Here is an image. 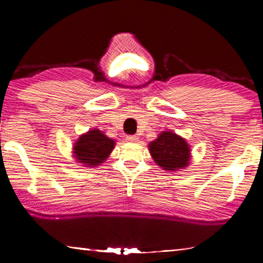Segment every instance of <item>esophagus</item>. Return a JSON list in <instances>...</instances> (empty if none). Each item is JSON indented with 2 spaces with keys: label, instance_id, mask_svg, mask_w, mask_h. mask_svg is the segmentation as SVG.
Masks as SVG:
<instances>
[{
  "label": "esophagus",
  "instance_id": "esophagus-1",
  "mask_svg": "<svg viewBox=\"0 0 263 263\" xmlns=\"http://www.w3.org/2000/svg\"><path fill=\"white\" fill-rule=\"evenodd\" d=\"M126 140L128 142H137L139 141V136H136V135H128V136L126 137Z\"/></svg>",
  "mask_w": 263,
  "mask_h": 263
}]
</instances>
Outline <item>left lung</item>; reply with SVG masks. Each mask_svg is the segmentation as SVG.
<instances>
[{"mask_svg":"<svg viewBox=\"0 0 263 263\" xmlns=\"http://www.w3.org/2000/svg\"><path fill=\"white\" fill-rule=\"evenodd\" d=\"M150 154L159 166L165 171H177L190 163V147L178 135L171 131L161 132L148 145Z\"/></svg>","mask_w":263,"mask_h":263,"instance_id":"1","label":"left lung"}]
</instances>
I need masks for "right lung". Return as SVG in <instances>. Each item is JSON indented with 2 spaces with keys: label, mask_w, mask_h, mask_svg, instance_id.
Instances as JSON below:
<instances>
[{
  "label": "right lung",
  "mask_w": 263,
  "mask_h": 263,
  "mask_svg": "<svg viewBox=\"0 0 263 263\" xmlns=\"http://www.w3.org/2000/svg\"><path fill=\"white\" fill-rule=\"evenodd\" d=\"M113 147H115V141L112 139H108L99 129H92L82 135L73 146V150L79 163L99 165L108 158Z\"/></svg>",
  "instance_id": "add662e5"
}]
</instances>
